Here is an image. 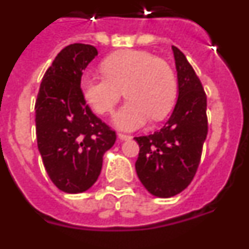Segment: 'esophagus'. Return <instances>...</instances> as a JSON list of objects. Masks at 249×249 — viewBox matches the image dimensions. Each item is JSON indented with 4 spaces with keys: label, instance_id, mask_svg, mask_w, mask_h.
<instances>
[{
    "label": "esophagus",
    "instance_id": "1",
    "mask_svg": "<svg viewBox=\"0 0 249 249\" xmlns=\"http://www.w3.org/2000/svg\"><path fill=\"white\" fill-rule=\"evenodd\" d=\"M117 136L121 141H126V140H129V138H131V136L126 135V133H122V132H120Z\"/></svg>",
    "mask_w": 249,
    "mask_h": 249
}]
</instances>
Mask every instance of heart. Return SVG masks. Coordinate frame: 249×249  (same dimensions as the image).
<instances>
[{"label":"heart","mask_w":249,"mask_h":249,"mask_svg":"<svg viewBox=\"0 0 249 249\" xmlns=\"http://www.w3.org/2000/svg\"><path fill=\"white\" fill-rule=\"evenodd\" d=\"M101 70L103 76L86 74L81 78V92L98 114L112 112L124 93L128 100L114 116L120 128H138L149 117L157 122L172 109L177 80L164 59L146 51L123 50L106 57Z\"/></svg>","instance_id":"heart-1"}]
</instances>
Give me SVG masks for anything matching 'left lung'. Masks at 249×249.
<instances>
[{"instance_id":"obj_1","label":"left lung","mask_w":249,"mask_h":249,"mask_svg":"<svg viewBox=\"0 0 249 249\" xmlns=\"http://www.w3.org/2000/svg\"><path fill=\"white\" fill-rule=\"evenodd\" d=\"M178 77V100L160 131L135 137L140 146L136 172L151 195L168 198L192 182L208 132L207 96L186 56L172 46Z\"/></svg>"}]
</instances>
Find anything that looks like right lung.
<instances>
[{"mask_svg": "<svg viewBox=\"0 0 249 249\" xmlns=\"http://www.w3.org/2000/svg\"><path fill=\"white\" fill-rule=\"evenodd\" d=\"M98 52L73 43L48 67L37 94V146L48 177L66 193L85 192L97 181L103 155L116 142V132L98 118L81 92L83 70Z\"/></svg>", "mask_w": 249, "mask_h": 249, "instance_id": "obj_1", "label": "right lung"}]
</instances>
